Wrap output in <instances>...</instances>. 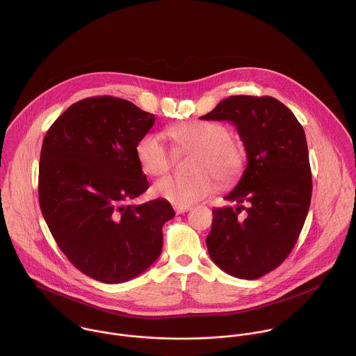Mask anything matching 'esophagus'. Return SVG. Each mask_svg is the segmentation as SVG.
I'll use <instances>...</instances> for the list:
<instances>
[{
  "instance_id": "34e87169",
  "label": "esophagus",
  "mask_w": 356,
  "mask_h": 356,
  "mask_svg": "<svg viewBox=\"0 0 356 356\" xmlns=\"http://www.w3.org/2000/svg\"><path fill=\"white\" fill-rule=\"evenodd\" d=\"M188 210H191L190 206H175V211L177 214H183V213H187Z\"/></svg>"
}]
</instances>
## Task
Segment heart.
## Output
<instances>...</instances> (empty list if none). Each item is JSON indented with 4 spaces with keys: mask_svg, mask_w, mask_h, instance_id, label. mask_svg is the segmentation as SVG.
Wrapping results in <instances>:
<instances>
[{
    "mask_svg": "<svg viewBox=\"0 0 356 356\" xmlns=\"http://www.w3.org/2000/svg\"><path fill=\"white\" fill-rule=\"evenodd\" d=\"M168 136L183 150L196 152L192 176H166L156 181L152 192L176 206H191L222 186L238 180L245 165V152L230 139L227 127L217 122H186L168 129ZM138 163L150 176H161L173 165V152L159 133H147L136 146Z\"/></svg>",
    "mask_w": 356,
    "mask_h": 356,
    "instance_id": "obj_1",
    "label": "heart"
}]
</instances>
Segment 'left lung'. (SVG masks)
I'll return each instance as SVG.
<instances>
[{
  "label": "left lung",
  "mask_w": 356,
  "mask_h": 356,
  "mask_svg": "<svg viewBox=\"0 0 356 356\" xmlns=\"http://www.w3.org/2000/svg\"><path fill=\"white\" fill-rule=\"evenodd\" d=\"M200 119L232 122L248 157L240 181L225 196L237 206L213 209L209 254L226 274L257 279L286 260L309 211L305 131L294 113L270 96H230Z\"/></svg>",
  "instance_id": "1"
}]
</instances>
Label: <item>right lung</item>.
<instances>
[{
	"label": "right lung",
	"mask_w": 356,
	"mask_h": 356,
	"mask_svg": "<svg viewBox=\"0 0 356 356\" xmlns=\"http://www.w3.org/2000/svg\"><path fill=\"white\" fill-rule=\"evenodd\" d=\"M156 118L129 100L99 96L74 103L49 129L39 163V204L70 263L103 283L146 271L175 217L156 199L130 204L149 188L136 146Z\"/></svg>",
	"instance_id": "1"
}]
</instances>
